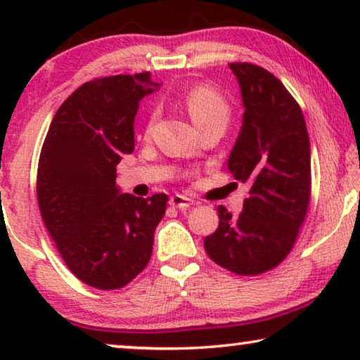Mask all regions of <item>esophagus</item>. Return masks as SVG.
<instances>
[{
    "label": "esophagus",
    "mask_w": 360,
    "mask_h": 360,
    "mask_svg": "<svg viewBox=\"0 0 360 360\" xmlns=\"http://www.w3.org/2000/svg\"><path fill=\"white\" fill-rule=\"evenodd\" d=\"M170 205L174 206V208L186 210L193 205V200L186 198V196H184V195H174V196H170Z\"/></svg>",
    "instance_id": "esophagus-1"
}]
</instances>
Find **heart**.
Returning a JSON list of instances; mask_svg holds the SVG:
<instances>
[{"instance_id":"1","label":"heart","mask_w":360,"mask_h":360,"mask_svg":"<svg viewBox=\"0 0 360 360\" xmlns=\"http://www.w3.org/2000/svg\"><path fill=\"white\" fill-rule=\"evenodd\" d=\"M181 105L188 111L191 121L196 126H221L226 127L231 120V105L216 88L210 85H196L188 90L181 98ZM154 116L150 117L149 126H147V134H149Z\"/></svg>"}]
</instances>
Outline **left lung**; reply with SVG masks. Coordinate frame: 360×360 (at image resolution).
<instances>
[{
	"label": "left lung",
	"mask_w": 360,
	"mask_h": 360,
	"mask_svg": "<svg viewBox=\"0 0 360 360\" xmlns=\"http://www.w3.org/2000/svg\"><path fill=\"white\" fill-rule=\"evenodd\" d=\"M229 68L245 111L228 167L250 190L238 216L218 206L219 226L205 249L223 269L249 277L277 267L297 243L311 196V155L302 108L283 83L255 63Z\"/></svg>",
	"instance_id": "1"
}]
</instances>
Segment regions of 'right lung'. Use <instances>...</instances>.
Segmentation results:
<instances>
[{
	"label": "right lung",
	"instance_id": "1",
	"mask_svg": "<svg viewBox=\"0 0 360 360\" xmlns=\"http://www.w3.org/2000/svg\"><path fill=\"white\" fill-rule=\"evenodd\" d=\"M150 72L100 77L77 88L49 127L37 167V203L63 262L83 283L117 290L149 264L169 196L120 195L116 165L134 150Z\"/></svg>",
	"mask_w": 360,
	"mask_h": 360
}]
</instances>
